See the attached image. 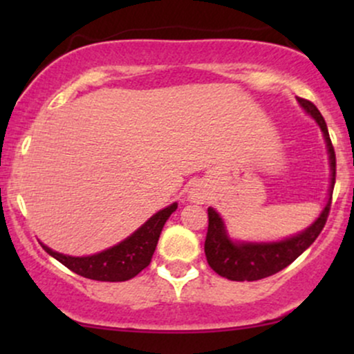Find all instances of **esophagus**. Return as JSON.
<instances>
[{"instance_id": "esophagus-1", "label": "esophagus", "mask_w": 354, "mask_h": 354, "mask_svg": "<svg viewBox=\"0 0 354 354\" xmlns=\"http://www.w3.org/2000/svg\"><path fill=\"white\" fill-rule=\"evenodd\" d=\"M205 200H206V194H205V191L200 188V186H193V188L189 189V201L203 203Z\"/></svg>"}]
</instances>
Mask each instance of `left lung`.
I'll use <instances>...</instances> for the list:
<instances>
[{
    "instance_id": "8db88e82",
    "label": "left lung",
    "mask_w": 354,
    "mask_h": 354,
    "mask_svg": "<svg viewBox=\"0 0 354 354\" xmlns=\"http://www.w3.org/2000/svg\"><path fill=\"white\" fill-rule=\"evenodd\" d=\"M299 106L308 113L319 126L326 143L328 158H330V189H328L326 205L321 209L319 216L311 223L308 228L290 238L279 241H238L228 234L221 214L214 208H208V233L205 241V254L211 270L216 271L223 278L231 281H256V279L268 278L290 266L303 251H306L315 239L319 236L321 230L326 225L330 214L333 188L336 178V156L333 149L328 126L324 118L321 116L318 108L311 101L296 98Z\"/></svg>"
}]
</instances>
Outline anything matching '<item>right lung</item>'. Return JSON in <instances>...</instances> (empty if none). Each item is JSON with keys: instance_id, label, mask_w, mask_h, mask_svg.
Listing matches in <instances>:
<instances>
[{"instance_id": "obj_1", "label": "right lung", "mask_w": 354, "mask_h": 354, "mask_svg": "<svg viewBox=\"0 0 354 354\" xmlns=\"http://www.w3.org/2000/svg\"><path fill=\"white\" fill-rule=\"evenodd\" d=\"M176 208L178 203H173L160 209L123 241L95 254L70 256L58 253L43 243L39 245L48 254L58 259L61 265L70 268L73 273L88 279H96V281H128L151 263L161 230Z\"/></svg>"}]
</instances>
